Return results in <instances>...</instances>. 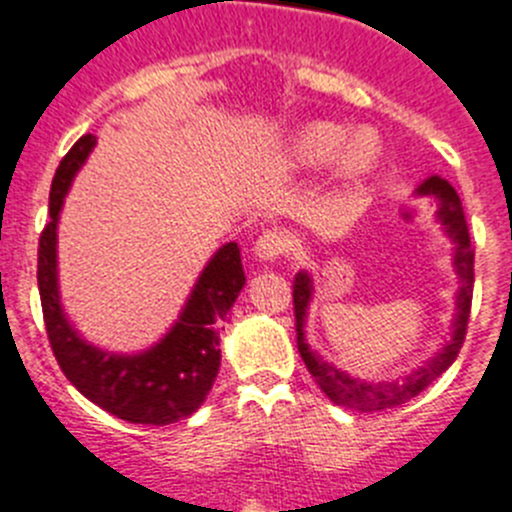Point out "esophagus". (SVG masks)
Wrapping results in <instances>:
<instances>
[{
    "mask_svg": "<svg viewBox=\"0 0 512 512\" xmlns=\"http://www.w3.org/2000/svg\"><path fill=\"white\" fill-rule=\"evenodd\" d=\"M290 247H293V240H290L288 232H283V229H267V232L257 237L255 257L265 262L280 260L283 255H288Z\"/></svg>",
    "mask_w": 512,
    "mask_h": 512,
    "instance_id": "1",
    "label": "esophagus"
}]
</instances>
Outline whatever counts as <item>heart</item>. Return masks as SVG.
<instances>
[{
	"label": "heart",
	"mask_w": 512,
	"mask_h": 512,
	"mask_svg": "<svg viewBox=\"0 0 512 512\" xmlns=\"http://www.w3.org/2000/svg\"><path fill=\"white\" fill-rule=\"evenodd\" d=\"M348 131L336 123H310L293 138L290 154L300 166H323L333 159L346 143ZM379 159V148L369 133H358L341 156V176L348 184H358L369 176Z\"/></svg>",
	"instance_id": "1"
}]
</instances>
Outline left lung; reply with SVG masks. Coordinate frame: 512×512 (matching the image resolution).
Instances as JSON below:
<instances>
[{
    "label": "left lung",
    "mask_w": 512,
    "mask_h": 512,
    "mask_svg": "<svg viewBox=\"0 0 512 512\" xmlns=\"http://www.w3.org/2000/svg\"><path fill=\"white\" fill-rule=\"evenodd\" d=\"M419 194H427V197L439 199V219L447 227L452 240L457 242L455 252V265L462 278L460 295H457V318H455V333H452V341L437 353V356L429 361L424 369L414 371L407 381L401 384H364V381H356L351 376H346L343 371H338L336 366L321 361V356H315L308 348L303 336V321H305V308H308V300L313 288H310V278L305 272H298L293 280V310H295V338H298V351L300 358L308 366L310 376L315 379V384L321 386L323 394L338 404V407L356 409V412H384V409L399 407L404 401L414 399L419 391L427 389L434 379L444 374L455 364L457 353H460L462 343L467 336V323H470V308H472V288H475V247L470 240V227H467L465 212H462V202L457 197V191L452 189L450 181L439 179V176H429L422 186H419Z\"/></svg>",
    "instance_id": "obj_1"
}]
</instances>
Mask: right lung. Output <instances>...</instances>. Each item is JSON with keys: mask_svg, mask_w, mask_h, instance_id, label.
I'll return each instance as SVG.
<instances>
[{"mask_svg": "<svg viewBox=\"0 0 512 512\" xmlns=\"http://www.w3.org/2000/svg\"><path fill=\"white\" fill-rule=\"evenodd\" d=\"M95 146L93 133L62 156L50 189V222L37 247V285L47 338L70 384L118 419L131 424H174L202 407L219 371V333L245 285L237 242L224 245L204 267L197 288L169 336L138 356H116L88 346L70 328L57 298V217L75 171Z\"/></svg>", "mask_w": 512, "mask_h": 512, "instance_id": "add662e5", "label": "right lung"}]
</instances>
